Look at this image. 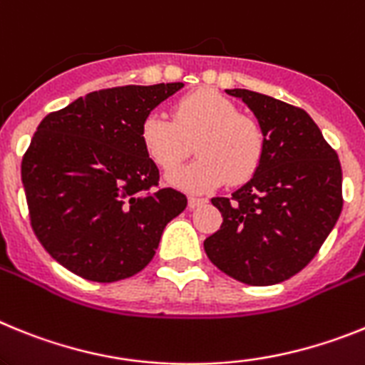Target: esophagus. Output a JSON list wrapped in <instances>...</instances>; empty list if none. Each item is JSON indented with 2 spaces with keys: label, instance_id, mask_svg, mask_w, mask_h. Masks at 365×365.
I'll return each instance as SVG.
<instances>
[{
  "label": "esophagus",
  "instance_id": "esophagus-1",
  "mask_svg": "<svg viewBox=\"0 0 365 365\" xmlns=\"http://www.w3.org/2000/svg\"><path fill=\"white\" fill-rule=\"evenodd\" d=\"M205 198H200V196H189V209H196L200 207V205L205 204Z\"/></svg>",
  "mask_w": 365,
  "mask_h": 365
}]
</instances>
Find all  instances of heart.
I'll list each match as a JSON object with an SVG mask.
<instances>
[{"instance_id": "obj_1", "label": "heart", "mask_w": 365, "mask_h": 365, "mask_svg": "<svg viewBox=\"0 0 365 365\" xmlns=\"http://www.w3.org/2000/svg\"><path fill=\"white\" fill-rule=\"evenodd\" d=\"M141 141L152 161L173 170L192 152L198 160L174 170V185L204 192L222 185L244 183L257 173L264 156V130L257 119L240 113L235 103L211 90L185 95L173 108V119L150 112L141 123Z\"/></svg>"}]
</instances>
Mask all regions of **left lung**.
<instances>
[{
	"label": "left lung",
	"instance_id": "left-lung-1",
	"mask_svg": "<svg viewBox=\"0 0 365 365\" xmlns=\"http://www.w3.org/2000/svg\"><path fill=\"white\" fill-rule=\"evenodd\" d=\"M226 91L255 113L266 147L246 185L211 200L222 226L204 240V250L240 283H281L314 259L340 217V160L305 110L257 91Z\"/></svg>",
	"mask_w": 365,
	"mask_h": 365
}]
</instances>
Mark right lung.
<instances>
[{
    "mask_svg": "<svg viewBox=\"0 0 365 365\" xmlns=\"http://www.w3.org/2000/svg\"><path fill=\"white\" fill-rule=\"evenodd\" d=\"M182 82L91 91L47 113L21 160L31 227L51 257L97 283L152 261L187 196L160 185L141 123Z\"/></svg>",
    "mask_w": 365,
    "mask_h": 365,
    "instance_id": "right-lung-1",
    "label": "right lung"
}]
</instances>
